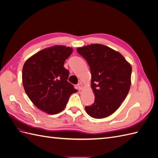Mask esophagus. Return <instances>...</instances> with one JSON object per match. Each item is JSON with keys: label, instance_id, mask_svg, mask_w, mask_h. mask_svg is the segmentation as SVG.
I'll return each instance as SVG.
<instances>
[{"label": "esophagus", "instance_id": "1", "mask_svg": "<svg viewBox=\"0 0 158 158\" xmlns=\"http://www.w3.org/2000/svg\"><path fill=\"white\" fill-rule=\"evenodd\" d=\"M77 85H78V89H79V90H80V89H82V87H83V86H82V84H81V83H79Z\"/></svg>", "mask_w": 158, "mask_h": 158}]
</instances>
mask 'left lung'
<instances>
[{
    "label": "left lung",
    "instance_id": "1",
    "mask_svg": "<svg viewBox=\"0 0 158 158\" xmlns=\"http://www.w3.org/2000/svg\"><path fill=\"white\" fill-rule=\"evenodd\" d=\"M86 60L92 74L94 103L85 109L90 117L103 118L120 107L131 87L132 68L121 54L101 44L77 49Z\"/></svg>",
    "mask_w": 158,
    "mask_h": 158
}]
</instances>
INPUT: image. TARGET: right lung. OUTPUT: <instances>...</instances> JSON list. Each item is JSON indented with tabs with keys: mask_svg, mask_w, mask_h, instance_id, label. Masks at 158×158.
I'll use <instances>...</instances> for the list:
<instances>
[{
	"mask_svg": "<svg viewBox=\"0 0 158 158\" xmlns=\"http://www.w3.org/2000/svg\"><path fill=\"white\" fill-rule=\"evenodd\" d=\"M73 51L64 46L51 47L31 56L23 66L26 93L37 108L47 113L63 111L70 95L77 92L67 81L69 71L64 67Z\"/></svg>",
	"mask_w": 158,
	"mask_h": 158,
	"instance_id": "add662e5",
	"label": "right lung"
}]
</instances>
